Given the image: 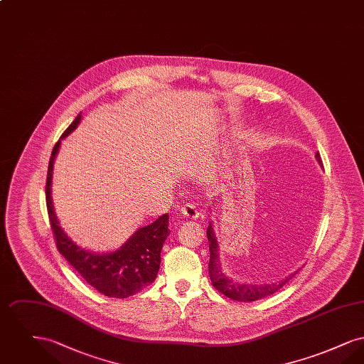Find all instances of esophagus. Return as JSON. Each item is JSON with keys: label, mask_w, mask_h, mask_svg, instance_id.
<instances>
[{"label": "esophagus", "mask_w": 364, "mask_h": 364, "mask_svg": "<svg viewBox=\"0 0 364 364\" xmlns=\"http://www.w3.org/2000/svg\"><path fill=\"white\" fill-rule=\"evenodd\" d=\"M180 214L184 217V218H190V220H196L199 217V211L195 205L192 203H187L184 205L183 208H180Z\"/></svg>", "instance_id": "esophagus-1"}]
</instances>
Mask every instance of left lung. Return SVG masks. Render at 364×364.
Wrapping results in <instances>:
<instances>
[{"label": "left lung", "instance_id": "left-lung-1", "mask_svg": "<svg viewBox=\"0 0 364 364\" xmlns=\"http://www.w3.org/2000/svg\"><path fill=\"white\" fill-rule=\"evenodd\" d=\"M315 158L318 164L322 166V159L321 156L316 153ZM208 247H210V260H208V276L214 285V288L225 294L226 297L237 300V301H255L263 299L266 296L276 294L278 292L291 278L294 277L297 273V270L289 274L288 277L277 281V282H270V284H248V282H240L237 279H233L229 277L226 273H224V269L221 266V259H220V244L217 240L213 223L208 224Z\"/></svg>", "mask_w": 364, "mask_h": 364}]
</instances>
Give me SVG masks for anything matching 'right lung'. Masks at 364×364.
I'll return each mask as SVG.
<instances>
[{
  "label": "right lung",
  "instance_id": "1",
  "mask_svg": "<svg viewBox=\"0 0 364 364\" xmlns=\"http://www.w3.org/2000/svg\"><path fill=\"white\" fill-rule=\"evenodd\" d=\"M82 120L79 114L53 147L46 180V205L55 244L70 266L100 294L125 299L138 294L156 279L161 264V250L169 236V215L164 214L150 225L138 230L112 252H94L79 247L60 226L52 198L53 165L61 140L76 129Z\"/></svg>",
  "mask_w": 364,
  "mask_h": 364
}]
</instances>
